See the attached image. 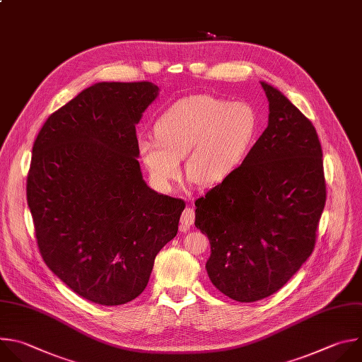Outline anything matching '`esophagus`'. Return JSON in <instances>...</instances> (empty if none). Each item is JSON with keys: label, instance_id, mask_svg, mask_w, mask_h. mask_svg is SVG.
Instances as JSON below:
<instances>
[{"label": "esophagus", "instance_id": "obj_1", "mask_svg": "<svg viewBox=\"0 0 362 362\" xmlns=\"http://www.w3.org/2000/svg\"><path fill=\"white\" fill-rule=\"evenodd\" d=\"M194 221H195V211L192 208H185L181 214V220H180L181 228L182 230L189 228L194 224Z\"/></svg>", "mask_w": 362, "mask_h": 362}]
</instances>
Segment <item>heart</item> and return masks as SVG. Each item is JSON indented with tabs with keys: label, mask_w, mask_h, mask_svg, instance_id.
<instances>
[{
	"label": "heart",
	"mask_w": 362,
	"mask_h": 362,
	"mask_svg": "<svg viewBox=\"0 0 362 362\" xmlns=\"http://www.w3.org/2000/svg\"><path fill=\"white\" fill-rule=\"evenodd\" d=\"M257 114L243 101L192 95L168 107L154 125L156 136L139 135L136 151L154 182L167 188L181 177L201 187L227 182L245 161L257 134Z\"/></svg>",
	"instance_id": "heart-1"
}]
</instances>
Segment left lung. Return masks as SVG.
<instances>
[{
  "instance_id": "obj_1",
  "label": "left lung",
  "mask_w": 362,
  "mask_h": 362,
  "mask_svg": "<svg viewBox=\"0 0 362 362\" xmlns=\"http://www.w3.org/2000/svg\"><path fill=\"white\" fill-rule=\"evenodd\" d=\"M261 86L268 127L237 173L195 201V227L211 245L206 274L240 303L272 296L308 259L327 198L314 125L279 90Z\"/></svg>"
}]
</instances>
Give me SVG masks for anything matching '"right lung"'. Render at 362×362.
<instances>
[{
    "label": "right lung",
    "mask_w": 362,
    "mask_h": 362,
    "mask_svg": "<svg viewBox=\"0 0 362 362\" xmlns=\"http://www.w3.org/2000/svg\"><path fill=\"white\" fill-rule=\"evenodd\" d=\"M151 83H97L48 117L33 147L27 202L47 267L80 297L121 305L148 284L185 202L144 181L135 125Z\"/></svg>",
    "instance_id": "1"
}]
</instances>
